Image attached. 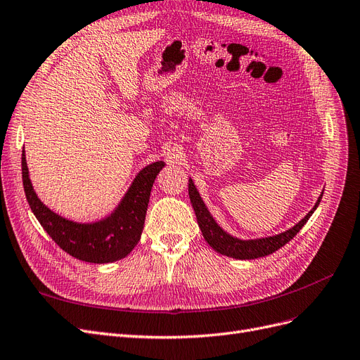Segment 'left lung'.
<instances>
[{
	"label": "left lung",
	"mask_w": 360,
	"mask_h": 360,
	"mask_svg": "<svg viewBox=\"0 0 360 360\" xmlns=\"http://www.w3.org/2000/svg\"><path fill=\"white\" fill-rule=\"evenodd\" d=\"M188 194H190V200L193 205V209L195 212V218L198 222V227L202 230V234L205 237V240L209 243L212 249H215L218 254L225 255V257H231L236 259H255L261 257H267L277 249H281L285 246L289 240H292L297 236V233L304 227L305 222L309 221V218L313 215V212L317 209L319 203L322 200V195L317 198V202L314 207L305 215L298 224H295L294 227L281 233L276 236L270 237H262V238H252V240H242V238H237L227 231H224L214 217L210 215V212L207 210L205 202L202 200L200 194H198L193 179L190 178L188 181Z\"/></svg>",
	"instance_id": "8db88e82"
}]
</instances>
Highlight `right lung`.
<instances>
[{
	"label": "right lung",
	"mask_w": 360,
	"mask_h": 360,
	"mask_svg": "<svg viewBox=\"0 0 360 360\" xmlns=\"http://www.w3.org/2000/svg\"><path fill=\"white\" fill-rule=\"evenodd\" d=\"M163 167L165 162L145 166L111 215L96 222L82 224L55 214L39 200L30 179L25 150L22 151L23 188L35 218L60 249L79 261L93 264L122 259L138 245L153 184Z\"/></svg>",
	"instance_id": "obj_1"
}]
</instances>
